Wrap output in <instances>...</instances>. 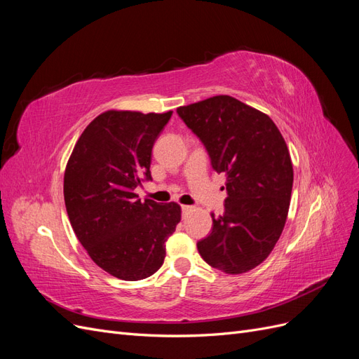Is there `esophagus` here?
Returning <instances> with one entry per match:
<instances>
[{
  "label": "esophagus",
  "mask_w": 359,
  "mask_h": 359,
  "mask_svg": "<svg viewBox=\"0 0 359 359\" xmlns=\"http://www.w3.org/2000/svg\"><path fill=\"white\" fill-rule=\"evenodd\" d=\"M193 210L191 205H182L181 206V211H182V215H187L190 211Z\"/></svg>",
  "instance_id": "1"
}]
</instances>
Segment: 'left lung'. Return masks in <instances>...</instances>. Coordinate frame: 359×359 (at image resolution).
<instances>
[{
	"label": "left lung",
	"mask_w": 359,
	"mask_h": 359,
	"mask_svg": "<svg viewBox=\"0 0 359 359\" xmlns=\"http://www.w3.org/2000/svg\"><path fill=\"white\" fill-rule=\"evenodd\" d=\"M177 114L208 151L211 166L226 175L224 212L198 243L202 259L226 274L262 264L283 232L293 168L273 119L231 95H215Z\"/></svg>",
	"instance_id": "1"
}]
</instances>
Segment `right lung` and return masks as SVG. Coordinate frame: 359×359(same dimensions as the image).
<instances>
[{
  "instance_id": "right-lung-1",
  "label": "right lung",
  "mask_w": 359,
  "mask_h": 359,
  "mask_svg": "<svg viewBox=\"0 0 359 359\" xmlns=\"http://www.w3.org/2000/svg\"><path fill=\"white\" fill-rule=\"evenodd\" d=\"M166 114L107 111L83 130L64 173V201L73 231L90 257L111 276H153L165 243L181 220L175 202H144L135 193L151 181V151Z\"/></svg>"
}]
</instances>
